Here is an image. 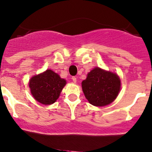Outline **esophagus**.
Segmentation results:
<instances>
[{
  "instance_id": "34e87169",
  "label": "esophagus",
  "mask_w": 152,
  "mask_h": 152,
  "mask_svg": "<svg viewBox=\"0 0 152 152\" xmlns=\"http://www.w3.org/2000/svg\"><path fill=\"white\" fill-rule=\"evenodd\" d=\"M71 79L73 80V82H74V83H76V81H77V80H76V78L75 77V76H73V77L71 78Z\"/></svg>"
}]
</instances>
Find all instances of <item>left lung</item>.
<instances>
[{"mask_svg":"<svg viewBox=\"0 0 152 152\" xmlns=\"http://www.w3.org/2000/svg\"><path fill=\"white\" fill-rule=\"evenodd\" d=\"M83 92L89 102L96 107L111 104L119 94L121 79L117 73L95 67L81 82Z\"/></svg>","mask_w":152,"mask_h":152,"instance_id":"obj_1","label":"left lung"}]
</instances>
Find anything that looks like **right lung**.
<instances>
[{
	"instance_id": "right-lung-1",
	"label": "right lung",
	"mask_w": 152,
	"mask_h": 152,
	"mask_svg": "<svg viewBox=\"0 0 152 152\" xmlns=\"http://www.w3.org/2000/svg\"><path fill=\"white\" fill-rule=\"evenodd\" d=\"M66 84L62 79L51 69L33 76L29 81L30 91L34 99L45 105L56 102Z\"/></svg>"
}]
</instances>
